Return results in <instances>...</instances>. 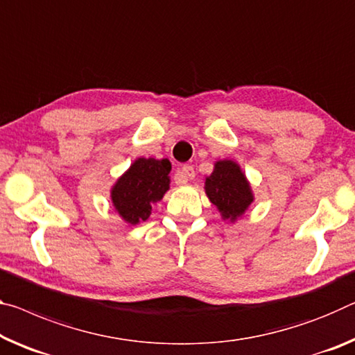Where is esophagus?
Here are the masks:
<instances>
[{
	"label": "esophagus",
	"instance_id": "1",
	"mask_svg": "<svg viewBox=\"0 0 355 355\" xmlns=\"http://www.w3.org/2000/svg\"><path fill=\"white\" fill-rule=\"evenodd\" d=\"M194 175H196L194 167L184 164L183 167H180V171L177 173V177H175V183L177 184H187L188 180L194 178Z\"/></svg>",
	"mask_w": 355,
	"mask_h": 355
}]
</instances>
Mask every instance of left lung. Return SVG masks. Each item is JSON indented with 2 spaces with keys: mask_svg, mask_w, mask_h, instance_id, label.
I'll return each mask as SVG.
<instances>
[{
  "mask_svg": "<svg viewBox=\"0 0 355 355\" xmlns=\"http://www.w3.org/2000/svg\"><path fill=\"white\" fill-rule=\"evenodd\" d=\"M205 194L221 213L224 221L235 223L245 215L254 202L251 184L232 159H219L215 162L213 172L205 177Z\"/></svg>",
  "mask_w": 355,
  "mask_h": 355,
  "instance_id": "1",
  "label": "left lung"
}]
</instances>
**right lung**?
<instances>
[{
  "instance_id": "obj_1",
  "label": "right lung",
  "mask_w": 355,
  "mask_h": 355,
  "mask_svg": "<svg viewBox=\"0 0 355 355\" xmlns=\"http://www.w3.org/2000/svg\"><path fill=\"white\" fill-rule=\"evenodd\" d=\"M171 161L137 157L110 189L115 211L123 221L136 226L147 221L151 207L159 202L171 188Z\"/></svg>"
}]
</instances>
